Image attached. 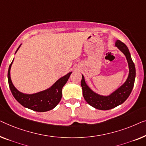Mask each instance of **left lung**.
Here are the masks:
<instances>
[{
  "instance_id": "1",
  "label": "left lung",
  "mask_w": 146,
  "mask_h": 146,
  "mask_svg": "<svg viewBox=\"0 0 146 146\" xmlns=\"http://www.w3.org/2000/svg\"><path fill=\"white\" fill-rule=\"evenodd\" d=\"M115 45L125 55L129 67L128 77L126 82L120 87L108 96L99 95L88 87L84 76L82 75L81 85L83 89V97L88 104L98 110H110L122 104L130 96L134 87L135 68L128 47L120 40H117Z\"/></svg>"
}]
</instances>
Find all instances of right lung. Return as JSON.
<instances>
[{"mask_svg":"<svg viewBox=\"0 0 146 146\" xmlns=\"http://www.w3.org/2000/svg\"><path fill=\"white\" fill-rule=\"evenodd\" d=\"M20 46L18 47L16 53L20 48ZM12 63L13 61L10 65L8 71V81L12 95L20 104H22L24 107L36 112L48 111L53 109L58 104L62 97V88L68 81L72 72L69 73L57 80L48 89L35 94H24L18 91L12 83L10 71Z\"/></svg>","mask_w":146,"mask_h":146,"instance_id":"obj_1","label":"right lung"}]
</instances>
